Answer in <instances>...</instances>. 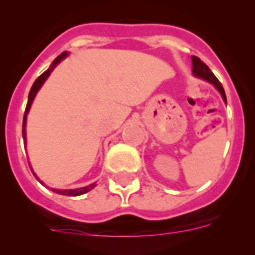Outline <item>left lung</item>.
Returning a JSON list of instances; mask_svg holds the SVG:
<instances>
[{
    "label": "left lung",
    "instance_id": "1",
    "mask_svg": "<svg viewBox=\"0 0 255 255\" xmlns=\"http://www.w3.org/2000/svg\"><path fill=\"white\" fill-rule=\"evenodd\" d=\"M192 73L196 76H199V78L207 80L208 82L215 85L216 89H217L218 91H220V94L222 95L223 101L227 104V99H226V94L225 90H223L222 84H221V82L218 81V79L213 75V73L210 70V68H208L206 64H205L201 59L197 58V56H192Z\"/></svg>",
    "mask_w": 255,
    "mask_h": 255
}]
</instances>
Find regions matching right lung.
Returning a JSON list of instances; mask_svg holds the SVG:
<instances>
[{
  "instance_id": "obj_1",
  "label": "right lung",
  "mask_w": 255,
  "mask_h": 255,
  "mask_svg": "<svg viewBox=\"0 0 255 255\" xmlns=\"http://www.w3.org/2000/svg\"><path fill=\"white\" fill-rule=\"evenodd\" d=\"M66 55H68V53H66V51L61 53L60 55H59L58 58H56L55 60L53 61V64H51V65H50V68H49L47 71H44V73H43L42 75L39 76V78L35 80L34 84H33V86H32V89H30L29 96H28L27 107H25L24 116H23V125H22V135H23V140H24V143H25V122H27V113H28V111H29L30 106H32L33 100H34V97H35V95H37L38 90H39L40 87H42V85L44 84L45 80H47L48 76L50 75V73H51V71H53V69L55 68V66L58 65V64L60 63V61L63 60V59L65 58ZM32 173H33V170H32ZM33 175H34L38 179V176L35 175L34 173H33ZM38 180H39V179H38ZM39 182H40V184H43V182L40 181V180H39ZM94 187H95V184H91V185H89V186L80 187V189H73V190H56V189H53V191L56 192V194L65 195V196H79V195H82V194H85V192L90 191V190L94 189Z\"/></svg>"
}]
</instances>
